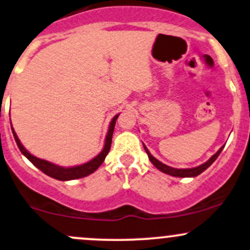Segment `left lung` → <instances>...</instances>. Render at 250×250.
Masks as SVG:
<instances>
[{
  "mask_svg": "<svg viewBox=\"0 0 250 250\" xmlns=\"http://www.w3.org/2000/svg\"><path fill=\"white\" fill-rule=\"evenodd\" d=\"M144 148H145V150H146V153H147L148 158H149L150 163H152L153 165H154V166L156 167V168L159 169V171L164 172V173H166V174L173 175V177L188 178V177H197V175L201 174L202 172H204L205 169H207L208 167H209V166L211 165V164H212L213 161H215L216 159L218 158V155L221 154L222 149H223L224 146H222L221 148H219V149L217 150V153H216V154H213L212 156H211V158L209 159V160L207 161V163L202 164L201 166L193 167V168H173V167L167 166V165H165V164H163V163H161V161H159L158 159H155L154 156L150 154L149 150L147 149V147L145 146V145H144Z\"/></svg>",
  "mask_w": 250,
  "mask_h": 250,
  "instance_id": "8db88e82",
  "label": "left lung"
}]
</instances>
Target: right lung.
<instances>
[{
	"label": "right lung",
	"mask_w": 250,
	"mask_h": 250,
	"mask_svg": "<svg viewBox=\"0 0 250 250\" xmlns=\"http://www.w3.org/2000/svg\"><path fill=\"white\" fill-rule=\"evenodd\" d=\"M119 115L120 114L115 115L114 119L111 120L110 125H109L108 134H106L105 136V142H104V147L102 152H101L97 156H95L92 160H90L89 163L83 164V165H79V166H73V167H62L58 165H54V164L49 163L47 160H43V159H39L37 158V156L32 155L31 153H29L28 150L22 146V144H21L20 140H19L18 135H16V133L14 131L13 127H12V130H13L14 139H15L19 149H20L21 153H22V154L26 156L29 161H31L33 165L37 166L40 171H42L43 173L47 174L48 177L54 178V179L57 180H62V182H65V180H73V179H78V178L86 177V175L94 173L96 169L102 165L106 154H108L109 150H110L112 133H114L115 123H116V120L117 117H119Z\"/></svg>",
	"instance_id": "1"
}]
</instances>
